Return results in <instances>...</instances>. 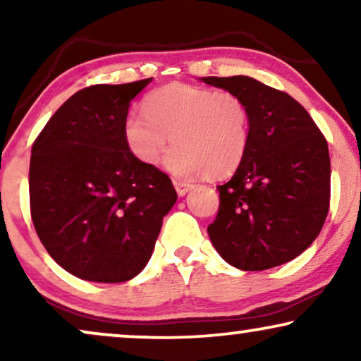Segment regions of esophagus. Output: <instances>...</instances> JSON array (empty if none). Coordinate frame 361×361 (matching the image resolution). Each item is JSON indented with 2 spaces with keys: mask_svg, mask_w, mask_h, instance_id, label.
<instances>
[{
  "mask_svg": "<svg viewBox=\"0 0 361 361\" xmlns=\"http://www.w3.org/2000/svg\"><path fill=\"white\" fill-rule=\"evenodd\" d=\"M174 187H176V192H177V195L179 197H184L187 192H189L192 187V184H187V182H180V180H174Z\"/></svg>",
  "mask_w": 361,
  "mask_h": 361,
  "instance_id": "esophagus-1",
  "label": "esophagus"
}]
</instances>
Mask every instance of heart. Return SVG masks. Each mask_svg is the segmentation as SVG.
Returning a JSON list of instances; mask_svg holds the SVG:
<instances>
[{"mask_svg": "<svg viewBox=\"0 0 361 361\" xmlns=\"http://www.w3.org/2000/svg\"><path fill=\"white\" fill-rule=\"evenodd\" d=\"M145 111H130L123 121L128 149L145 164L161 159L171 136L176 146L166 167L176 176L221 177L243 161L250 115L235 93L169 83L147 95Z\"/></svg>", "mask_w": 361, "mask_h": 361, "instance_id": "heart-1", "label": "heart"}]
</instances>
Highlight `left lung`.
<instances>
[{
    "label": "left lung",
    "mask_w": 361,
    "mask_h": 361,
    "mask_svg": "<svg viewBox=\"0 0 361 361\" xmlns=\"http://www.w3.org/2000/svg\"><path fill=\"white\" fill-rule=\"evenodd\" d=\"M200 80L238 95L250 115L243 161L228 182L216 187L219 214L207 228L212 245L243 271L288 263L312 245L327 219V141L288 93L246 75Z\"/></svg>",
    "instance_id": "left-lung-1"
}]
</instances>
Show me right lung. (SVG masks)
Listing matches in <instances>:
<instances>
[{
	"instance_id": "1",
	"label": "right lung",
	"mask_w": 361,
	"mask_h": 361,
	"mask_svg": "<svg viewBox=\"0 0 361 361\" xmlns=\"http://www.w3.org/2000/svg\"><path fill=\"white\" fill-rule=\"evenodd\" d=\"M146 80L93 85L54 113L31 151L34 228L59 266L93 283H123L151 259L177 200L164 172L136 159L123 121Z\"/></svg>"
}]
</instances>
